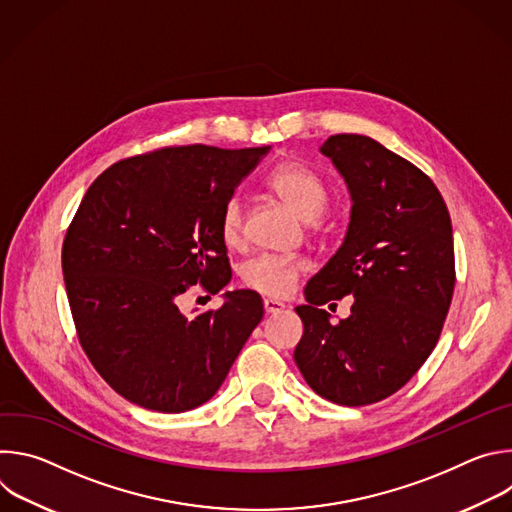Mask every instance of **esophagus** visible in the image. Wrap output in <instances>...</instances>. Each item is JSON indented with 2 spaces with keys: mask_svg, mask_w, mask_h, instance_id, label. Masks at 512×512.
I'll use <instances>...</instances> for the list:
<instances>
[{
  "mask_svg": "<svg viewBox=\"0 0 512 512\" xmlns=\"http://www.w3.org/2000/svg\"><path fill=\"white\" fill-rule=\"evenodd\" d=\"M263 308H265V314H279V312H283L285 306L277 300H263Z\"/></svg>",
  "mask_w": 512,
  "mask_h": 512,
  "instance_id": "34e87169",
  "label": "esophagus"
}]
</instances>
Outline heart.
<instances>
[{"instance_id":"heart-1","label":"heart","mask_w":512,"mask_h":512,"mask_svg":"<svg viewBox=\"0 0 512 512\" xmlns=\"http://www.w3.org/2000/svg\"><path fill=\"white\" fill-rule=\"evenodd\" d=\"M267 188L306 223L316 221L328 204V186L322 176L298 162H283L275 166L267 176ZM218 229H221V237L229 247L243 241L245 200L241 194H233L225 202ZM302 273V261L279 255H259L243 265L241 277L245 285L259 291V294L279 298L294 289Z\"/></svg>"}]
</instances>
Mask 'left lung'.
Segmentation results:
<instances>
[{
    "label": "left lung",
    "mask_w": 512,
    "mask_h": 512,
    "mask_svg": "<svg viewBox=\"0 0 512 512\" xmlns=\"http://www.w3.org/2000/svg\"><path fill=\"white\" fill-rule=\"evenodd\" d=\"M344 178L350 221L336 255L308 281L294 358L324 399L371 405L399 391L427 360L450 310L456 265L448 206L411 162L367 135L320 145ZM355 298L338 325L319 306Z\"/></svg>",
    "instance_id": "1"
}]
</instances>
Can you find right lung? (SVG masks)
<instances>
[{
	"label": "right lung",
	"mask_w": 512,
	"mask_h": 512,
	"mask_svg": "<svg viewBox=\"0 0 512 512\" xmlns=\"http://www.w3.org/2000/svg\"><path fill=\"white\" fill-rule=\"evenodd\" d=\"M269 150L166 148L113 164L87 190L62 245L64 285L89 360L123 399L160 413L206 403L261 322L251 289L194 318L178 298L231 281L221 210Z\"/></svg>",
	"instance_id": "add662e5"
}]
</instances>
